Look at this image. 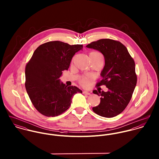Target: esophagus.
Listing matches in <instances>:
<instances>
[{"label": "esophagus", "mask_w": 159, "mask_h": 159, "mask_svg": "<svg viewBox=\"0 0 159 159\" xmlns=\"http://www.w3.org/2000/svg\"><path fill=\"white\" fill-rule=\"evenodd\" d=\"M83 93L84 94H86V95H91V93H90V92H88V91H83Z\"/></svg>", "instance_id": "esophagus-1"}]
</instances>
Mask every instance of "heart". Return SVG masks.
I'll list each match as a JSON object with an SVG mask.
<instances>
[{
	"mask_svg": "<svg viewBox=\"0 0 159 159\" xmlns=\"http://www.w3.org/2000/svg\"><path fill=\"white\" fill-rule=\"evenodd\" d=\"M89 56H91L92 57H94L95 58L103 59V57L102 54L101 53L98 52H92L90 53ZM90 80H91V78L89 77H83L80 80V84L82 86L87 87L89 84Z\"/></svg>",
	"mask_w": 159,
	"mask_h": 159,
	"instance_id": "heart-1",
	"label": "heart"
}]
</instances>
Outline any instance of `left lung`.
I'll return each instance as SVG.
<instances>
[{
  "mask_svg": "<svg viewBox=\"0 0 159 159\" xmlns=\"http://www.w3.org/2000/svg\"><path fill=\"white\" fill-rule=\"evenodd\" d=\"M86 47L101 52L105 64L101 76L103 79L96 86H106L107 92L97 90L93 93L101 96L100 104L92 108L94 113L105 117L121 113L129 103L137 82L135 64L127 48L112 39H100Z\"/></svg>",
  "mask_w": 159,
  "mask_h": 159,
  "instance_id": "obj_1",
  "label": "left lung"
}]
</instances>
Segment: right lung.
<instances>
[{
  "label": "right lung",
  "instance_id": "right-lung-1",
  "mask_svg": "<svg viewBox=\"0 0 159 159\" xmlns=\"http://www.w3.org/2000/svg\"><path fill=\"white\" fill-rule=\"evenodd\" d=\"M82 45H70L52 41L39 46L25 68V87L34 107L47 117H55L67 110L73 96L82 93L76 86L60 83L62 71L68 70L72 57Z\"/></svg>",
  "mask_w": 159,
  "mask_h": 159
}]
</instances>
